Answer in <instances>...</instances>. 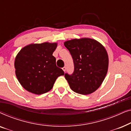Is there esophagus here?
<instances>
[{
  "label": "esophagus",
  "instance_id": "34e87169",
  "mask_svg": "<svg viewBox=\"0 0 131 131\" xmlns=\"http://www.w3.org/2000/svg\"><path fill=\"white\" fill-rule=\"evenodd\" d=\"M62 70H63V71H64V72H65L66 70V67H62Z\"/></svg>",
  "mask_w": 131,
  "mask_h": 131
}]
</instances>
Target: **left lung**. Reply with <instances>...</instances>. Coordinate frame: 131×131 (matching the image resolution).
Wrapping results in <instances>:
<instances>
[{
  "instance_id": "obj_1",
  "label": "left lung",
  "mask_w": 131,
  "mask_h": 131,
  "mask_svg": "<svg viewBox=\"0 0 131 131\" xmlns=\"http://www.w3.org/2000/svg\"><path fill=\"white\" fill-rule=\"evenodd\" d=\"M74 63L72 74H64L74 92L90 94L101 86L108 71V57L105 48L94 39L82 38L64 42Z\"/></svg>"
}]
</instances>
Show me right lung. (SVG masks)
Listing matches in <instances>:
<instances>
[{
  "label": "right lung",
  "mask_w": 131,
  "mask_h": 131,
  "mask_svg": "<svg viewBox=\"0 0 131 131\" xmlns=\"http://www.w3.org/2000/svg\"><path fill=\"white\" fill-rule=\"evenodd\" d=\"M57 46V43L30 44L17 54L14 62L16 76L28 92L45 94L52 88L58 77L64 74L52 55Z\"/></svg>",
  "instance_id": "obj_1"
}]
</instances>
